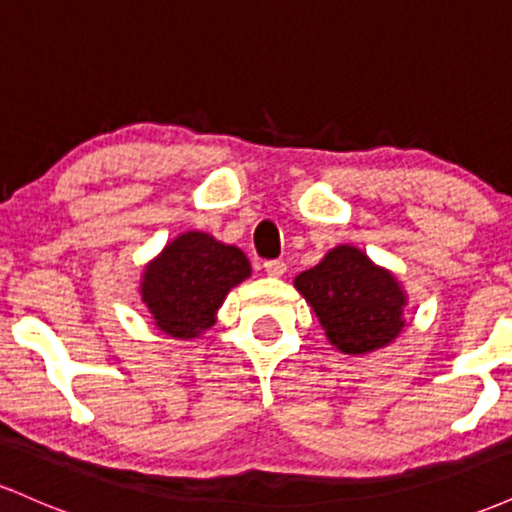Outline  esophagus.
<instances>
[{
  "mask_svg": "<svg viewBox=\"0 0 512 512\" xmlns=\"http://www.w3.org/2000/svg\"><path fill=\"white\" fill-rule=\"evenodd\" d=\"M264 272H267L269 276H284L286 262L284 260H267L264 262Z\"/></svg>",
  "mask_w": 512,
  "mask_h": 512,
  "instance_id": "obj_1",
  "label": "esophagus"
}]
</instances>
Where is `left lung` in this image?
Wrapping results in <instances>:
<instances>
[{"mask_svg": "<svg viewBox=\"0 0 512 512\" xmlns=\"http://www.w3.org/2000/svg\"><path fill=\"white\" fill-rule=\"evenodd\" d=\"M293 284L313 305L327 339L344 354H370L390 344L404 327L407 298L395 276L351 245L327 252Z\"/></svg>", "mask_w": 512, "mask_h": 512, "instance_id": "left-lung-1", "label": "left lung"}]
</instances>
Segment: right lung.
I'll return each instance as SVG.
<instances>
[{
  "label": "right lung",
  "mask_w": 512,
  "mask_h": 512,
  "mask_svg": "<svg viewBox=\"0 0 512 512\" xmlns=\"http://www.w3.org/2000/svg\"><path fill=\"white\" fill-rule=\"evenodd\" d=\"M245 276H250V262L243 252L192 231L175 238L146 267L142 298L158 330L190 339L214 325L226 293Z\"/></svg>",
  "instance_id": "right-lung-1"
}]
</instances>
